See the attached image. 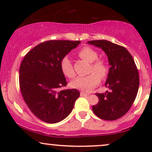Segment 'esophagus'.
<instances>
[{
	"label": "esophagus",
	"instance_id": "34e87169",
	"mask_svg": "<svg viewBox=\"0 0 152 152\" xmlns=\"http://www.w3.org/2000/svg\"><path fill=\"white\" fill-rule=\"evenodd\" d=\"M81 96H88V94H86V93H83V92H81Z\"/></svg>",
	"mask_w": 152,
	"mask_h": 152
}]
</instances>
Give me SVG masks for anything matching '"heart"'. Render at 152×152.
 I'll return each instance as SVG.
<instances>
[{"label":"heart","mask_w":152,"mask_h":152,"mask_svg":"<svg viewBox=\"0 0 152 152\" xmlns=\"http://www.w3.org/2000/svg\"><path fill=\"white\" fill-rule=\"evenodd\" d=\"M80 58L91 63L88 73H91L86 76L78 77L71 82V85L74 88L88 91L96 86L100 82V78L104 80L107 78L109 73V66L105 60L98 58V53L93 48L88 46H84L78 52ZM61 69L66 77L74 78L76 76L74 66L70 58L65 56L61 61Z\"/></svg>","instance_id":"obj_1"}]
</instances>
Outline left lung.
Returning <instances> with one entry per match:
<instances>
[{
	"mask_svg": "<svg viewBox=\"0 0 152 152\" xmlns=\"http://www.w3.org/2000/svg\"><path fill=\"white\" fill-rule=\"evenodd\" d=\"M104 50L110 64L106 82V93H96L99 103L92 106L98 117L114 121L128 112L137 97L139 76L137 65L129 52L124 46L106 40L88 41Z\"/></svg>",
	"mask_w": 152,
	"mask_h": 152,
	"instance_id": "1",
	"label": "left lung"
}]
</instances>
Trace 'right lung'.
Wrapping results in <instances>:
<instances>
[{"mask_svg": "<svg viewBox=\"0 0 152 152\" xmlns=\"http://www.w3.org/2000/svg\"><path fill=\"white\" fill-rule=\"evenodd\" d=\"M80 41L50 40L24 56L19 69V86L26 105L36 117L54 124L69 116L79 97L77 89L61 90L67 85L61 61Z\"/></svg>", "mask_w": 152, "mask_h": 152, "instance_id": "right-lung-1", "label": "right lung"}]
</instances>
